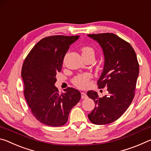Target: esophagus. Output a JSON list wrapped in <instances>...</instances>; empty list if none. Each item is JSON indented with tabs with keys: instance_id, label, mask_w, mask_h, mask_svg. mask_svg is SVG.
<instances>
[{
	"instance_id": "34e87169",
	"label": "esophagus",
	"mask_w": 151,
	"mask_h": 151,
	"mask_svg": "<svg viewBox=\"0 0 151 151\" xmlns=\"http://www.w3.org/2000/svg\"><path fill=\"white\" fill-rule=\"evenodd\" d=\"M81 98L82 99H86L87 98V95H86V94L85 93H83V92H82L81 93Z\"/></svg>"
}]
</instances>
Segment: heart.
<instances>
[{
	"instance_id": "heart-1",
	"label": "heart",
	"mask_w": 151,
	"mask_h": 151,
	"mask_svg": "<svg viewBox=\"0 0 151 151\" xmlns=\"http://www.w3.org/2000/svg\"><path fill=\"white\" fill-rule=\"evenodd\" d=\"M94 50L90 47H84L82 48V55H93ZM92 75L89 73L80 74L73 78V84L79 88H85L88 87L90 84Z\"/></svg>"
}]
</instances>
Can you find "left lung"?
<instances>
[{"mask_svg": "<svg viewBox=\"0 0 151 151\" xmlns=\"http://www.w3.org/2000/svg\"><path fill=\"white\" fill-rule=\"evenodd\" d=\"M88 37L103 49L104 65L97 85L99 88L107 87L108 91L102 98L95 91L87 92V96L95 103L88 117L93 124H109L120 118L133 100L139 65L131 45L117 35L101 33Z\"/></svg>", "mask_w": 151, "mask_h": 151, "instance_id": "obj_1", "label": "left lung"}]
</instances>
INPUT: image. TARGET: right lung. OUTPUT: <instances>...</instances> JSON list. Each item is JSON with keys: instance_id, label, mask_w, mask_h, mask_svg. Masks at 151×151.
<instances>
[{"instance_id": "1", "label": "right lung", "mask_w": 151, "mask_h": 151, "mask_svg": "<svg viewBox=\"0 0 151 151\" xmlns=\"http://www.w3.org/2000/svg\"><path fill=\"white\" fill-rule=\"evenodd\" d=\"M79 36L45 37L35 45L22 65L24 94L33 115L50 127H60L68 121L70 110L80 101L78 90L68 87L59 94L55 86L62 69L64 57Z\"/></svg>"}]
</instances>
